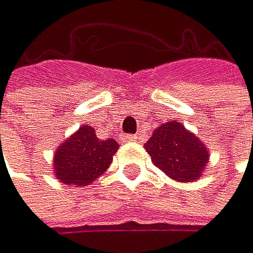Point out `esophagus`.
<instances>
[{"label": "esophagus", "mask_w": 253, "mask_h": 253, "mask_svg": "<svg viewBox=\"0 0 253 253\" xmlns=\"http://www.w3.org/2000/svg\"><path fill=\"white\" fill-rule=\"evenodd\" d=\"M137 139V136H133V134H125L124 137H122V141L124 142H133V141H136Z\"/></svg>", "instance_id": "obj_1"}]
</instances>
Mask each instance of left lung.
Here are the masks:
<instances>
[{
	"mask_svg": "<svg viewBox=\"0 0 253 253\" xmlns=\"http://www.w3.org/2000/svg\"><path fill=\"white\" fill-rule=\"evenodd\" d=\"M153 164L175 181H196L210 161V150L181 122H166L144 144Z\"/></svg>",
	"mask_w": 253,
	"mask_h": 253,
	"instance_id": "8db88e82",
	"label": "left lung"
}]
</instances>
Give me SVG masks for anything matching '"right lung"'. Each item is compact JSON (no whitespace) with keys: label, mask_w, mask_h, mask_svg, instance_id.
<instances>
[{"label":"right lung","mask_w":253,"mask_h":253,"mask_svg":"<svg viewBox=\"0 0 253 253\" xmlns=\"http://www.w3.org/2000/svg\"><path fill=\"white\" fill-rule=\"evenodd\" d=\"M117 148L116 139H98L92 126L81 125L56 148L53 172L64 184L85 186L106 172Z\"/></svg>","instance_id":"right-lung-1"}]
</instances>
